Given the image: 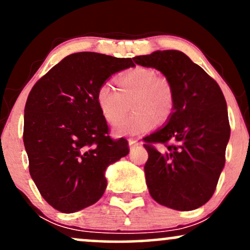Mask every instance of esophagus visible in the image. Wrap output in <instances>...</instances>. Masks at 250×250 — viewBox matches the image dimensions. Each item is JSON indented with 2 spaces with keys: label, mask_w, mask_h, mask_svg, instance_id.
Listing matches in <instances>:
<instances>
[{
  "label": "esophagus",
  "mask_w": 250,
  "mask_h": 250,
  "mask_svg": "<svg viewBox=\"0 0 250 250\" xmlns=\"http://www.w3.org/2000/svg\"><path fill=\"white\" fill-rule=\"evenodd\" d=\"M139 145H140V141L137 139H129V147H130V149L137 147Z\"/></svg>",
  "instance_id": "obj_1"
}]
</instances>
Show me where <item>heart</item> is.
I'll list each match as a JSON object with an SVG mask.
<instances>
[{
    "instance_id": "b5f03b06",
    "label": "heart",
    "mask_w": 250,
    "mask_h": 250,
    "mask_svg": "<svg viewBox=\"0 0 250 250\" xmlns=\"http://www.w3.org/2000/svg\"><path fill=\"white\" fill-rule=\"evenodd\" d=\"M117 90L102 83L96 90V103L104 120L110 125L126 113L130 103L134 111L117 123L114 131L122 136H139L151 130L160 121L170 117L175 94L166 77L157 76L153 68L135 67L116 79Z\"/></svg>"
}]
</instances>
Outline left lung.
<instances>
[{"instance_id": "obj_1", "label": "left lung", "mask_w": 250, "mask_h": 250, "mask_svg": "<svg viewBox=\"0 0 250 250\" xmlns=\"http://www.w3.org/2000/svg\"><path fill=\"white\" fill-rule=\"evenodd\" d=\"M133 60L161 71L175 94L167 125L143 139L149 193L168 208H199L213 196L226 162L230 125L222 90L182 51H154ZM156 144L163 146L161 151Z\"/></svg>"}]
</instances>
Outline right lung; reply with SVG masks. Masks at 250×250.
<instances>
[{"mask_svg":"<svg viewBox=\"0 0 250 250\" xmlns=\"http://www.w3.org/2000/svg\"><path fill=\"white\" fill-rule=\"evenodd\" d=\"M131 59L97 53L65 56L34 84L24 108L23 142L29 173L56 210L74 213L94 205L107 187L109 165L129 153L114 140L96 103V90Z\"/></svg>","mask_w":250,"mask_h":250,"instance_id":"add662e5","label":"right lung"}]
</instances>
